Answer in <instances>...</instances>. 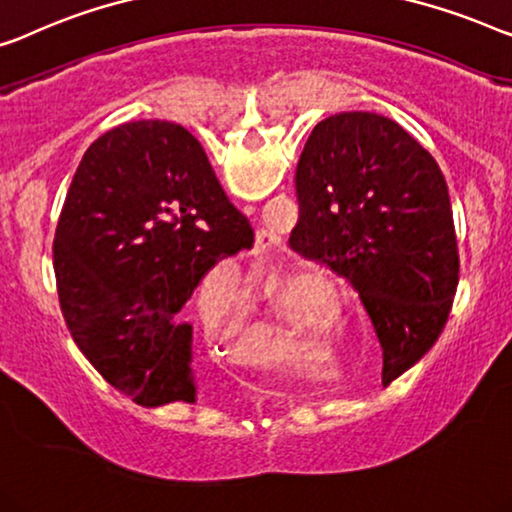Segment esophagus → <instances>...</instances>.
Here are the masks:
<instances>
[{"label":"esophagus","mask_w":512,"mask_h":512,"mask_svg":"<svg viewBox=\"0 0 512 512\" xmlns=\"http://www.w3.org/2000/svg\"><path fill=\"white\" fill-rule=\"evenodd\" d=\"M279 244V238L277 235H270V233H261L256 238V247L261 249V251H270V249H274Z\"/></svg>","instance_id":"esophagus-1"}]
</instances>
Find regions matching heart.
Here are the masks:
<instances>
[{"instance_id":"1","label":"heart","mask_w":512,"mask_h":512,"mask_svg":"<svg viewBox=\"0 0 512 512\" xmlns=\"http://www.w3.org/2000/svg\"><path fill=\"white\" fill-rule=\"evenodd\" d=\"M321 305L311 307L302 298H288L279 302L274 318L256 323L247 337V355L256 360L291 362L302 358V332L314 330L321 323ZM207 328L212 335L224 337L226 342L240 335L244 323L242 300H231L226 305L207 302L203 309Z\"/></svg>"}]
</instances>
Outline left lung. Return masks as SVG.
<instances>
[{
    "mask_svg": "<svg viewBox=\"0 0 512 512\" xmlns=\"http://www.w3.org/2000/svg\"><path fill=\"white\" fill-rule=\"evenodd\" d=\"M293 251L360 295L383 348V385L439 339L459 281L448 187L390 117L337 113L311 129L295 170Z\"/></svg>",
    "mask_w": 512,
    "mask_h": 512,
    "instance_id": "left-lung-1",
    "label": "left lung"
}]
</instances>
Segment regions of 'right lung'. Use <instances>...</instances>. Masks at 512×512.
<instances>
[{
  "label": "right lung",
  "mask_w": 512,
  "mask_h": 512,
  "mask_svg": "<svg viewBox=\"0 0 512 512\" xmlns=\"http://www.w3.org/2000/svg\"><path fill=\"white\" fill-rule=\"evenodd\" d=\"M249 219L203 147L173 122H127L96 138L66 191L53 242L59 305L96 372L140 406L196 402L194 288L251 249Z\"/></svg>",
  "instance_id": "1"
}]
</instances>
